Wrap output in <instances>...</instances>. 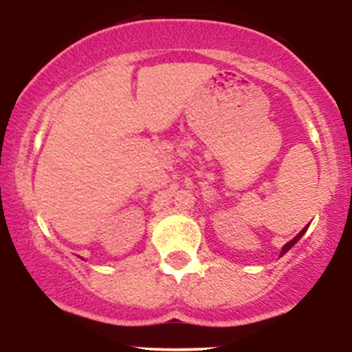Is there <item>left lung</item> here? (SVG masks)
<instances>
[{
    "label": "left lung",
    "instance_id": "left-lung-1",
    "mask_svg": "<svg viewBox=\"0 0 352 352\" xmlns=\"http://www.w3.org/2000/svg\"><path fill=\"white\" fill-rule=\"evenodd\" d=\"M305 232H307V228H303V230H301V232H300V233H298V235H296V236H294V239H293V240H291V242H287V243L285 245V247H283V250H281V255H285V254H286V252H287V250H289V248H291V247H293V245H294V243H296V242H298V240H300V239H301V236H303V233H305Z\"/></svg>",
    "mask_w": 352,
    "mask_h": 352
}]
</instances>
